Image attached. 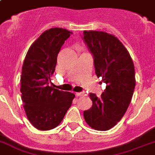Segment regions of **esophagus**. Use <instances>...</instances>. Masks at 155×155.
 <instances>
[{"mask_svg":"<svg viewBox=\"0 0 155 155\" xmlns=\"http://www.w3.org/2000/svg\"><path fill=\"white\" fill-rule=\"evenodd\" d=\"M76 96H84V92H79V93H76Z\"/></svg>","mask_w":155,"mask_h":155,"instance_id":"obj_1","label":"esophagus"}]
</instances>
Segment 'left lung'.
Listing matches in <instances>:
<instances>
[{"label":"left lung","instance_id":"obj_1","mask_svg":"<svg viewBox=\"0 0 155 155\" xmlns=\"http://www.w3.org/2000/svg\"><path fill=\"white\" fill-rule=\"evenodd\" d=\"M82 39L93 57L96 74L107 84L100 98L89 95L93 106L84 111V120L96 130H109L120 121L131 102L135 67L128 51L113 35L84 31Z\"/></svg>","mask_w":155,"mask_h":155}]
</instances>
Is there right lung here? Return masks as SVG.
<instances>
[{
    "label": "right lung",
    "mask_w": 155,
    "mask_h": 155,
    "mask_svg": "<svg viewBox=\"0 0 155 155\" xmlns=\"http://www.w3.org/2000/svg\"><path fill=\"white\" fill-rule=\"evenodd\" d=\"M72 32L62 28L45 31L31 45L22 68V101L31 124L39 130L58 126L72 104L75 95L50 86L57 56Z\"/></svg>",
    "instance_id": "1"
}]
</instances>
